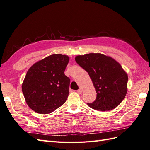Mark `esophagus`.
Listing matches in <instances>:
<instances>
[{
  "label": "esophagus",
  "instance_id": "34e87169",
  "mask_svg": "<svg viewBox=\"0 0 150 150\" xmlns=\"http://www.w3.org/2000/svg\"><path fill=\"white\" fill-rule=\"evenodd\" d=\"M77 93L79 94H81L82 93V89H79V90H77Z\"/></svg>",
  "mask_w": 150,
  "mask_h": 150
}]
</instances>
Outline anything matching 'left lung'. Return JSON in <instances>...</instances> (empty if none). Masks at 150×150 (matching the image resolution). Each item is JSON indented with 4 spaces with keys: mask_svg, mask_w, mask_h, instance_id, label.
<instances>
[{
    "mask_svg": "<svg viewBox=\"0 0 150 150\" xmlns=\"http://www.w3.org/2000/svg\"><path fill=\"white\" fill-rule=\"evenodd\" d=\"M75 59L89 74L97 93L96 100L88 106L109 111L120 104L127 93L128 75L118 61L101 53L79 55Z\"/></svg>",
    "mask_w": 150,
    "mask_h": 150,
    "instance_id": "8db88e82",
    "label": "left lung"
}]
</instances>
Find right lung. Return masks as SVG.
<instances>
[{
  "label": "right lung",
  "mask_w": 150,
  "mask_h": 150,
  "mask_svg": "<svg viewBox=\"0 0 150 150\" xmlns=\"http://www.w3.org/2000/svg\"><path fill=\"white\" fill-rule=\"evenodd\" d=\"M69 60L67 55L56 54L37 61L28 69L22 83V92L34 112L52 113L67 101L70 79L64 71Z\"/></svg>",
  "instance_id": "right-lung-1"
}]
</instances>
